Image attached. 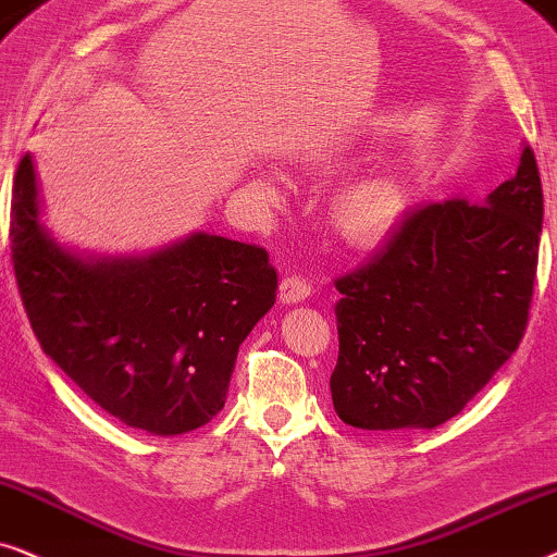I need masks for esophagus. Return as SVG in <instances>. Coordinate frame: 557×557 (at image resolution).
<instances>
[{
  "mask_svg": "<svg viewBox=\"0 0 557 557\" xmlns=\"http://www.w3.org/2000/svg\"><path fill=\"white\" fill-rule=\"evenodd\" d=\"M310 295V283L308 280L298 277V274H290L280 283V300L283 302H302Z\"/></svg>",
  "mask_w": 557,
  "mask_h": 557,
  "instance_id": "obj_1",
  "label": "esophagus"
}]
</instances>
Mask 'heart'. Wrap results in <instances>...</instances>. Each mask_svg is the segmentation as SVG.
Here are the masks:
<instances>
[{"label":"heart","instance_id":"heart-1","mask_svg":"<svg viewBox=\"0 0 557 557\" xmlns=\"http://www.w3.org/2000/svg\"><path fill=\"white\" fill-rule=\"evenodd\" d=\"M405 211V190L392 175L369 173L338 193L333 221L354 244H372L389 234Z\"/></svg>","mask_w":557,"mask_h":557}]
</instances>
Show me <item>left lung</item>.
<instances>
[{"label": "left lung", "instance_id": "8db88e82", "mask_svg": "<svg viewBox=\"0 0 557 557\" xmlns=\"http://www.w3.org/2000/svg\"><path fill=\"white\" fill-rule=\"evenodd\" d=\"M540 232L543 183L530 145L486 203L450 198L407 213L372 262L336 280L338 418L364 430L456 418L520 346Z\"/></svg>", "mask_w": 557, "mask_h": 557}]
</instances>
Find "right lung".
I'll list each match as a JSON object with an SVG mask.
<instances>
[{"label": "right lung", "instance_id": "1", "mask_svg": "<svg viewBox=\"0 0 557 557\" xmlns=\"http://www.w3.org/2000/svg\"><path fill=\"white\" fill-rule=\"evenodd\" d=\"M14 277L42 351L124 425L181 435L226 403L236 354L277 298L257 244L193 234L150 257L81 259L40 221L33 154L17 165Z\"/></svg>", "mask_w": 557, "mask_h": 557}]
</instances>
